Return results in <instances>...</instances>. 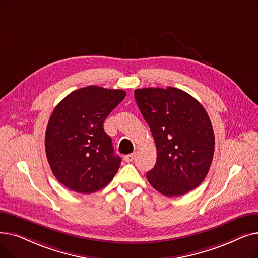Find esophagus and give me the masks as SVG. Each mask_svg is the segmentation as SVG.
Segmentation results:
<instances>
[{"mask_svg":"<svg viewBox=\"0 0 258 258\" xmlns=\"http://www.w3.org/2000/svg\"><path fill=\"white\" fill-rule=\"evenodd\" d=\"M134 159H135V155H133V154H131V155H126V156L124 157L125 162H132Z\"/></svg>","mask_w":258,"mask_h":258,"instance_id":"esophagus-1","label":"esophagus"}]
</instances>
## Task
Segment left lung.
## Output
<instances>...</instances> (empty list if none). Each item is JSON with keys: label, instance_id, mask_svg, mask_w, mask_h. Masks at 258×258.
<instances>
[{"label": "left lung", "instance_id": "8db88e82", "mask_svg": "<svg viewBox=\"0 0 258 258\" xmlns=\"http://www.w3.org/2000/svg\"><path fill=\"white\" fill-rule=\"evenodd\" d=\"M135 99L157 148L147 181L166 197L197 188L206 178L214 154V133L205 108L191 95L171 87L137 89Z\"/></svg>", "mask_w": 258, "mask_h": 258}]
</instances>
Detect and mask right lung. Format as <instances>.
Returning <instances> with one entry per match:
<instances>
[{"label": "right lung", "mask_w": 258, "mask_h": 258, "mask_svg": "<svg viewBox=\"0 0 258 258\" xmlns=\"http://www.w3.org/2000/svg\"><path fill=\"white\" fill-rule=\"evenodd\" d=\"M125 95L123 90L89 86L70 93L54 108L46 130V155L53 174L70 190L90 195L115 177L121 158L103 122Z\"/></svg>", "instance_id": "obj_1"}]
</instances>
